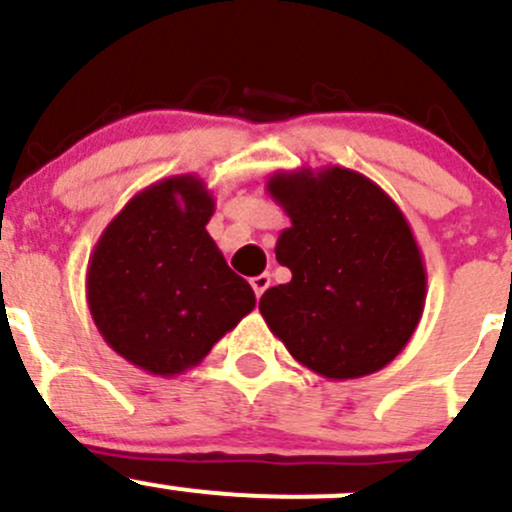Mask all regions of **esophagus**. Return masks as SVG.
Instances as JSON below:
<instances>
[{
	"label": "esophagus",
	"mask_w": 512,
	"mask_h": 512,
	"mask_svg": "<svg viewBox=\"0 0 512 512\" xmlns=\"http://www.w3.org/2000/svg\"><path fill=\"white\" fill-rule=\"evenodd\" d=\"M270 275H257V277H252V289H255V297L260 299L262 294H265V289L270 287Z\"/></svg>",
	"instance_id": "obj_1"
}]
</instances>
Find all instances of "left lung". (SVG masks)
<instances>
[{
	"instance_id": "obj_1",
	"label": "left lung",
	"mask_w": 512,
	"mask_h": 512,
	"mask_svg": "<svg viewBox=\"0 0 512 512\" xmlns=\"http://www.w3.org/2000/svg\"><path fill=\"white\" fill-rule=\"evenodd\" d=\"M267 193L287 213L275 255L292 280L260 312L302 366L332 381L384 369L414 337L426 265L399 205L342 165L277 170Z\"/></svg>"
}]
</instances>
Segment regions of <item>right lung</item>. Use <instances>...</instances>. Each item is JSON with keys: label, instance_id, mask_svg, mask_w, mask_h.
<instances>
[{"label": "right lung", "instance_id": "right-lung-1", "mask_svg": "<svg viewBox=\"0 0 512 512\" xmlns=\"http://www.w3.org/2000/svg\"><path fill=\"white\" fill-rule=\"evenodd\" d=\"M215 198L198 175H170L133 195L98 237L86 302L108 347L156 376L193 369L255 309L205 225Z\"/></svg>", "mask_w": 512, "mask_h": 512}]
</instances>
